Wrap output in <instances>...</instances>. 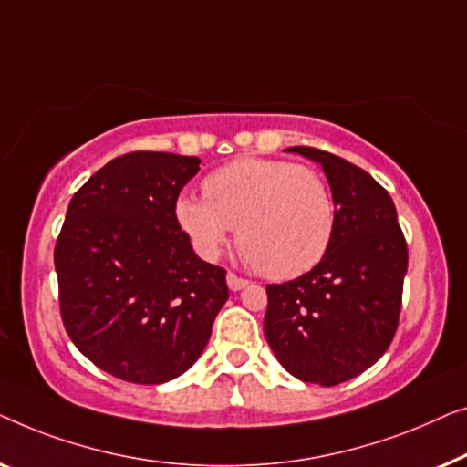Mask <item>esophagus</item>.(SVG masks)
<instances>
[{
	"label": "esophagus",
	"instance_id": "obj_1",
	"mask_svg": "<svg viewBox=\"0 0 467 467\" xmlns=\"http://www.w3.org/2000/svg\"><path fill=\"white\" fill-rule=\"evenodd\" d=\"M226 284H228V287H231L233 292H239V290H243V287L247 285V279L236 277L234 273H228V275H226Z\"/></svg>",
	"mask_w": 467,
	"mask_h": 467
}]
</instances>
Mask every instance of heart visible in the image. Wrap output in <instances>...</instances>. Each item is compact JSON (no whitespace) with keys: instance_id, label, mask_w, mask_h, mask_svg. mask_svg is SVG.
<instances>
[{"instance_id":"1","label":"heart","mask_w":467,"mask_h":467,"mask_svg":"<svg viewBox=\"0 0 467 467\" xmlns=\"http://www.w3.org/2000/svg\"><path fill=\"white\" fill-rule=\"evenodd\" d=\"M205 201L183 196L175 213L194 247L215 258L236 228V245L262 277L306 273L330 247L337 205L317 169L275 159H239L202 182Z\"/></svg>"}]
</instances>
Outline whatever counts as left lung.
I'll list each match as a JSON object with an SVG mask.
<instances>
[{"mask_svg": "<svg viewBox=\"0 0 467 467\" xmlns=\"http://www.w3.org/2000/svg\"><path fill=\"white\" fill-rule=\"evenodd\" d=\"M290 152L324 169L337 224L311 271L266 285L265 337L287 372L332 387L368 370L391 345L409 249L389 192L370 173L317 148Z\"/></svg>", "mask_w": 467, "mask_h": 467, "instance_id": "left-lung-1", "label": "left lung"}]
</instances>
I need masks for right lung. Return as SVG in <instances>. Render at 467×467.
Here are the masks:
<instances>
[{
    "label": "right lung",
    "instance_id": "add662e5",
    "mask_svg": "<svg viewBox=\"0 0 467 467\" xmlns=\"http://www.w3.org/2000/svg\"><path fill=\"white\" fill-rule=\"evenodd\" d=\"M196 156L130 152L78 190L57 239L58 305L97 368L137 385L188 370L228 300L226 271L194 254L175 202Z\"/></svg>",
    "mask_w": 467,
    "mask_h": 467
}]
</instances>
